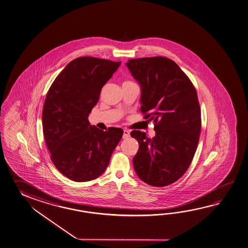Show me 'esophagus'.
<instances>
[{
  "mask_svg": "<svg viewBox=\"0 0 248 248\" xmlns=\"http://www.w3.org/2000/svg\"><path fill=\"white\" fill-rule=\"evenodd\" d=\"M129 137H130V132H129L128 130H124L123 138H124V139H127V138H129Z\"/></svg>",
  "mask_w": 248,
  "mask_h": 248,
  "instance_id": "obj_1",
  "label": "esophagus"
}]
</instances>
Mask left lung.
Returning <instances> with one entry per match:
<instances>
[{
	"mask_svg": "<svg viewBox=\"0 0 248 248\" xmlns=\"http://www.w3.org/2000/svg\"><path fill=\"white\" fill-rule=\"evenodd\" d=\"M126 65L141 86L140 111L155 131L152 139L140 131L131 132L140 144L134 170L147 185L166 186L186 173L197 149L202 129L197 92L167 57L130 59Z\"/></svg>",
	"mask_w": 248,
	"mask_h": 248,
	"instance_id": "1",
	"label": "left lung"
}]
</instances>
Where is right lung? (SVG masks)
<instances>
[{"label":"right lung","instance_id":"1","mask_svg":"<svg viewBox=\"0 0 248 248\" xmlns=\"http://www.w3.org/2000/svg\"><path fill=\"white\" fill-rule=\"evenodd\" d=\"M120 64L81 56L66 65L46 93L42 110L46 145L56 169L75 182L100 177L121 140V128L104 132L88 121L102 86Z\"/></svg>","mask_w":248,"mask_h":248}]
</instances>
